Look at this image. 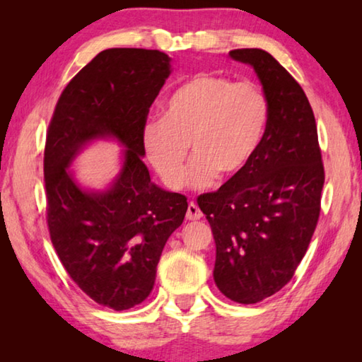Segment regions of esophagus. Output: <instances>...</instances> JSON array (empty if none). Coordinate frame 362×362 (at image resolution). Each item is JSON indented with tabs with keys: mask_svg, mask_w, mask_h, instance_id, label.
<instances>
[{
	"mask_svg": "<svg viewBox=\"0 0 362 362\" xmlns=\"http://www.w3.org/2000/svg\"><path fill=\"white\" fill-rule=\"evenodd\" d=\"M201 217H203V212H201L199 207L194 203H189L188 209H187V218L188 220H199Z\"/></svg>",
	"mask_w": 362,
	"mask_h": 362,
	"instance_id": "34e87169",
	"label": "esophagus"
}]
</instances>
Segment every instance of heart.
<instances>
[{
  "label": "heart",
  "instance_id": "heart-1",
  "mask_svg": "<svg viewBox=\"0 0 362 362\" xmlns=\"http://www.w3.org/2000/svg\"><path fill=\"white\" fill-rule=\"evenodd\" d=\"M268 113L267 95L257 84L198 73L164 102L161 119L144 126L145 156L169 188L183 183L188 146L194 158L189 187H209L217 174L233 179L259 151Z\"/></svg>",
  "mask_w": 362,
  "mask_h": 362
}]
</instances>
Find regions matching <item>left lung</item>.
Instances as JSON below:
<instances>
[{
	"label": "left lung",
	"mask_w": 362,
	"mask_h": 362,
	"mask_svg": "<svg viewBox=\"0 0 362 362\" xmlns=\"http://www.w3.org/2000/svg\"><path fill=\"white\" fill-rule=\"evenodd\" d=\"M268 100L260 148L244 173L201 194L216 241L214 281L238 303H257L292 279L321 211L324 168L313 110L303 89L272 54L235 49Z\"/></svg>",
	"instance_id": "obj_1"
}]
</instances>
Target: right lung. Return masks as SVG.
Wrapping results in <instances>:
<instances>
[{
  "instance_id": "obj_1",
  "label": "right lung",
  "mask_w": 362,
  "mask_h": 362,
  "mask_svg": "<svg viewBox=\"0 0 362 362\" xmlns=\"http://www.w3.org/2000/svg\"><path fill=\"white\" fill-rule=\"evenodd\" d=\"M170 71V57L156 49H105L66 84L49 124L52 246L79 289L115 311L150 296L164 244L188 209L185 196L151 182L142 161L146 116ZM94 139H116L125 148L119 175L103 190L83 189L69 169Z\"/></svg>"
}]
</instances>
